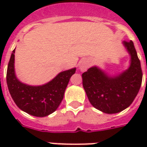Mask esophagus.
Listing matches in <instances>:
<instances>
[{
    "mask_svg": "<svg viewBox=\"0 0 147 147\" xmlns=\"http://www.w3.org/2000/svg\"><path fill=\"white\" fill-rule=\"evenodd\" d=\"M89 66V61L86 60V59H83V60H82V61H80V64H79V69H80L81 71H86V69L88 68Z\"/></svg>",
    "mask_w": 147,
    "mask_h": 147,
    "instance_id": "34e87169",
    "label": "esophagus"
}]
</instances>
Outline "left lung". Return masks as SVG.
Instances as JSON below:
<instances>
[{
  "label": "left lung",
  "instance_id": "obj_1",
  "mask_svg": "<svg viewBox=\"0 0 147 147\" xmlns=\"http://www.w3.org/2000/svg\"><path fill=\"white\" fill-rule=\"evenodd\" d=\"M123 45L131 57L127 69L110 76L98 67L93 66L82 75L83 88L90 104L105 113H117L127 108L136 98L142 84L141 64L134 43L123 41Z\"/></svg>",
  "mask_w": 147,
  "mask_h": 147
}]
</instances>
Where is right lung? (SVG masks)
I'll use <instances>...</instances> for the list:
<instances>
[{"instance_id":"add662e5","label":"right lung","mask_w":147,"mask_h":147,"mask_svg":"<svg viewBox=\"0 0 147 147\" xmlns=\"http://www.w3.org/2000/svg\"><path fill=\"white\" fill-rule=\"evenodd\" d=\"M15 49L7 69L8 90L21 110L38 117L49 116L57 110L64 98V91L76 68L61 71L57 76L41 86H30L20 82L15 72Z\"/></svg>"}]
</instances>
